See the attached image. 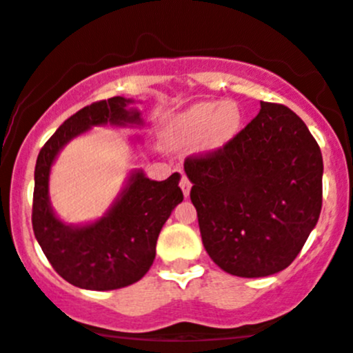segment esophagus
<instances>
[{
  "mask_svg": "<svg viewBox=\"0 0 353 353\" xmlns=\"http://www.w3.org/2000/svg\"><path fill=\"white\" fill-rule=\"evenodd\" d=\"M179 185H181L182 192H184V196L188 197V196H189V192H190V188H192V184H190V181L188 179V176H185V174H182Z\"/></svg>",
  "mask_w": 353,
  "mask_h": 353,
  "instance_id": "obj_1",
  "label": "esophagus"
}]
</instances>
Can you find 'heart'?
Returning a JSON list of instances; mask_svg holds the SVG:
<instances>
[{
	"instance_id": "obj_1",
	"label": "heart",
	"mask_w": 353,
	"mask_h": 353,
	"mask_svg": "<svg viewBox=\"0 0 353 353\" xmlns=\"http://www.w3.org/2000/svg\"><path fill=\"white\" fill-rule=\"evenodd\" d=\"M241 125V111L234 103L205 101L182 114L176 121L177 132L185 139H197L205 132V145L209 149L222 148L229 143Z\"/></svg>"
}]
</instances>
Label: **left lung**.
Segmentation results:
<instances>
[{"label": "left lung", "mask_w": 353, "mask_h": 353, "mask_svg": "<svg viewBox=\"0 0 353 353\" xmlns=\"http://www.w3.org/2000/svg\"><path fill=\"white\" fill-rule=\"evenodd\" d=\"M202 244L237 277L289 267L322 209V152L303 121L283 104L261 111L222 148L184 161Z\"/></svg>", "instance_id": "8db88e82"}]
</instances>
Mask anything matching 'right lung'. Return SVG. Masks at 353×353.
Wrapping results in <instances>:
<instances>
[{
	"mask_svg": "<svg viewBox=\"0 0 353 353\" xmlns=\"http://www.w3.org/2000/svg\"><path fill=\"white\" fill-rule=\"evenodd\" d=\"M131 103L114 96L79 109L46 141L36 161L31 216L34 236L52 269L81 289L114 290L143 279L156 257L161 229L184 199L177 172L165 181H151L136 171L106 216L92 224L72 228L52 212L48 181L58 152L92 125L143 123L139 112L128 109Z\"/></svg>",
	"mask_w": 353,
	"mask_h": 353,
	"instance_id": "1",
	"label": "right lung"
}]
</instances>
